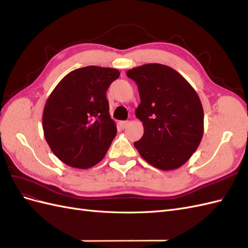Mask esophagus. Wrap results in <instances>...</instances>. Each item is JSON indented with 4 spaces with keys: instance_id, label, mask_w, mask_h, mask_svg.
Masks as SVG:
<instances>
[{
    "instance_id": "1",
    "label": "esophagus",
    "mask_w": 248,
    "mask_h": 248,
    "mask_svg": "<svg viewBox=\"0 0 248 248\" xmlns=\"http://www.w3.org/2000/svg\"><path fill=\"white\" fill-rule=\"evenodd\" d=\"M129 124V122L128 121H121L120 122V126L122 127V128H125V127H127V125Z\"/></svg>"
}]
</instances>
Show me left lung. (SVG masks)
Here are the masks:
<instances>
[{"mask_svg": "<svg viewBox=\"0 0 248 248\" xmlns=\"http://www.w3.org/2000/svg\"><path fill=\"white\" fill-rule=\"evenodd\" d=\"M126 74L138 85L140 103L136 116L144 126V136L134 147L157 169L182 167L197 151L204 133V110L196 90L162 64H146Z\"/></svg>", "mask_w": 248, "mask_h": 248, "instance_id": "1", "label": "left lung"}]
</instances>
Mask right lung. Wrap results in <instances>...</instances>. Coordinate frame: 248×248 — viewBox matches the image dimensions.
<instances>
[{
    "instance_id": "right-lung-1",
    "label": "right lung",
    "mask_w": 248,
    "mask_h": 248,
    "mask_svg": "<svg viewBox=\"0 0 248 248\" xmlns=\"http://www.w3.org/2000/svg\"><path fill=\"white\" fill-rule=\"evenodd\" d=\"M119 70L87 66L69 72L51 92L43 109L44 137L67 166L89 169L102 160L117 134L107 90Z\"/></svg>"
}]
</instances>
